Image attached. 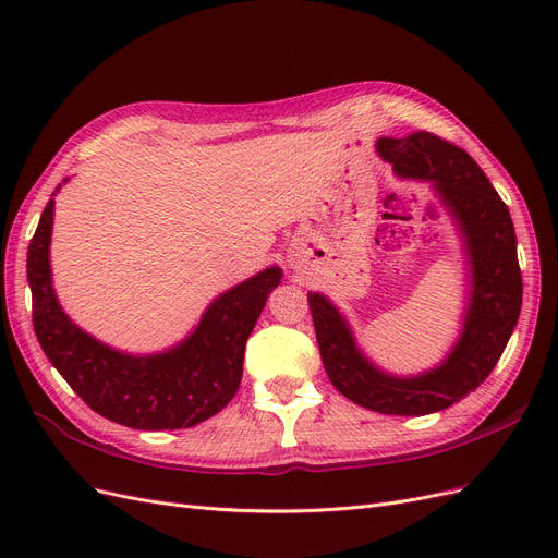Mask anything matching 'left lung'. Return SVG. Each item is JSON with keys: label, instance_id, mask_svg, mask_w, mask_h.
Returning <instances> with one entry per match:
<instances>
[{"label": "left lung", "instance_id": "1", "mask_svg": "<svg viewBox=\"0 0 558 558\" xmlns=\"http://www.w3.org/2000/svg\"><path fill=\"white\" fill-rule=\"evenodd\" d=\"M377 154L400 179L430 181L459 223L472 269L463 332L435 369L393 377L363 356L332 302L310 293L316 342L328 379L351 402L379 414H433L475 391L508 347L521 312L517 234L508 205L463 148L433 132H414L381 137Z\"/></svg>", "mask_w": 558, "mask_h": 558}]
</instances>
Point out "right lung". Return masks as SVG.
<instances>
[{"label":"right lung","instance_id":"1","mask_svg":"<svg viewBox=\"0 0 558 558\" xmlns=\"http://www.w3.org/2000/svg\"><path fill=\"white\" fill-rule=\"evenodd\" d=\"M50 230L53 197L27 248L32 324L48 361L78 398L105 418L137 430L191 428L221 412L238 393L246 340L281 269L267 267L216 298L179 347L130 356L97 342L62 312L50 281Z\"/></svg>","mask_w":558,"mask_h":558}]
</instances>
